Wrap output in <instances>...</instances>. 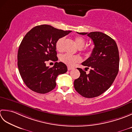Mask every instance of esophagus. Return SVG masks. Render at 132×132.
<instances>
[{
	"label": "esophagus",
	"instance_id": "1",
	"mask_svg": "<svg viewBox=\"0 0 132 132\" xmlns=\"http://www.w3.org/2000/svg\"><path fill=\"white\" fill-rule=\"evenodd\" d=\"M72 69H73V67H69V66H68V71H70V70H72Z\"/></svg>",
	"mask_w": 132,
	"mask_h": 132
}]
</instances>
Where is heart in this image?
Returning <instances> with one entry per match:
<instances>
[{"label": "heart", "mask_w": 132, "mask_h": 132, "mask_svg": "<svg viewBox=\"0 0 132 132\" xmlns=\"http://www.w3.org/2000/svg\"><path fill=\"white\" fill-rule=\"evenodd\" d=\"M65 38L64 37H60L56 42V49L58 51H61L63 49V44ZM75 42L78 48H81L84 46L85 44V40L81 36H77L75 38ZM92 47H91L88 51L92 52ZM81 57L77 55H71L69 54H64L61 56L60 60L64 64H67L68 66H73L75 64L80 62L81 61Z\"/></svg>", "instance_id": "1"}]
</instances>
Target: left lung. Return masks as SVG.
I'll use <instances>...</instances> for the list:
<instances>
[{
    "label": "left lung",
    "instance_id": "left-lung-1",
    "mask_svg": "<svg viewBox=\"0 0 132 132\" xmlns=\"http://www.w3.org/2000/svg\"><path fill=\"white\" fill-rule=\"evenodd\" d=\"M92 39L94 45L92 54L82 63L90 71L88 74L78 68L80 76L74 81L75 90L86 98L101 95L112 85L119 72V52L116 43L100 32H77Z\"/></svg>",
    "mask_w": 132,
    "mask_h": 132
}]
</instances>
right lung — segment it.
Masks as SVG:
<instances>
[{"mask_svg":"<svg viewBox=\"0 0 132 132\" xmlns=\"http://www.w3.org/2000/svg\"><path fill=\"white\" fill-rule=\"evenodd\" d=\"M71 32L43 24L35 27L24 37L18 50V66L24 82L31 90L42 94L50 92L56 87L58 75L67 72L62 62H55L52 68L47 67L46 63L57 61L56 42Z\"/></svg>","mask_w":132,"mask_h":132,"instance_id":"obj_1","label":"right lung"}]
</instances>
